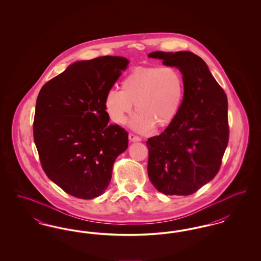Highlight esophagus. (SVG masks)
Segmentation results:
<instances>
[{
	"instance_id": "obj_1",
	"label": "esophagus",
	"mask_w": 261,
	"mask_h": 261,
	"mask_svg": "<svg viewBox=\"0 0 261 261\" xmlns=\"http://www.w3.org/2000/svg\"><path fill=\"white\" fill-rule=\"evenodd\" d=\"M129 140H130V142H140L141 138L134 135V134H132V133H130L129 134Z\"/></svg>"
}]
</instances>
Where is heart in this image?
I'll list each match as a JSON object with an SVG mask.
<instances>
[{
  "label": "heart",
  "instance_id": "1",
  "mask_svg": "<svg viewBox=\"0 0 261 261\" xmlns=\"http://www.w3.org/2000/svg\"><path fill=\"white\" fill-rule=\"evenodd\" d=\"M185 94V80L175 66H137L125 76L121 91L111 89L105 99V108L115 124H124L133 112L131 126L146 133L154 125L164 128L171 124L180 112Z\"/></svg>",
  "mask_w": 261,
  "mask_h": 261
}]
</instances>
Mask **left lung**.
<instances>
[{
    "label": "left lung",
    "instance_id": "left-lung-1",
    "mask_svg": "<svg viewBox=\"0 0 261 261\" xmlns=\"http://www.w3.org/2000/svg\"><path fill=\"white\" fill-rule=\"evenodd\" d=\"M149 57L179 68L185 80L178 115L161 135L147 141L149 180L164 195L189 196L221 166L229 141L227 96L199 56L152 51Z\"/></svg>",
    "mask_w": 261,
    "mask_h": 261
}]
</instances>
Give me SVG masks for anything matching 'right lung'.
<instances>
[{"label": "right lung", "instance_id": "obj_1", "mask_svg": "<svg viewBox=\"0 0 261 261\" xmlns=\"http://www.w3.org/2000/svg\"><path fill=\"white\" fill-rule=\"evenodd\" d=\"M129 61L105 56L76 62L39 93L34 142L45 173L78 199L106 192L116 158L128 148V133L110 124L105 99Z\"/></svg>", "mask_w": 261, "mask_h": 261}]
</instances>
